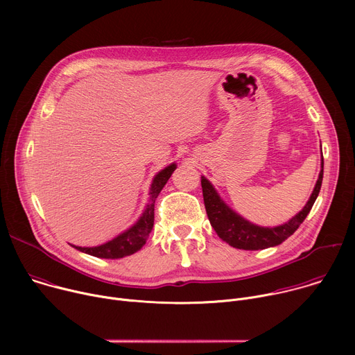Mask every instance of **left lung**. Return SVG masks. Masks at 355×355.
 Instances as JSON below:
<instances>
[{
    "label": "left lung",
    "instance_id": "obj_1",
    "mask_svg": "<svg viewBox=\"0 0 355 355\" xmlns=\"http://www.w3.org/2000/svg\"><path fill=\"white\" fill-rule=\"evenodd\" d=\"M323 180V156H322V170L315 185V189L308 200V204L303 207V209L295 215L289 222L277 226V227H263L252 225L251 222L241 218L233 209H230L222 198L218 195L214 185L205 178L202 177V193H204L205 209L209 218V222L218 236L229 243V245L240 248V250H263L268 247H274L285 241L291 234L296 232L300 223L306 219L308 214L311 212L315 200L320 192Z\"/></svg>",
    "mask_w": 355,
    "mask_h": 355
}]
</instances>
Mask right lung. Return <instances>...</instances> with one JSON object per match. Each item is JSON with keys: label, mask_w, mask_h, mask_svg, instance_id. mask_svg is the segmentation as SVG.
<instances>
[{"label": "right lung", "mask_w": 355, "mask_h": 355, "mask_svg": "<svg viewBox=\"0 0 355 355\" xmlns=\"http://www.w3.org/2000/svg\"><path fill=\"white\" fill-rule=\"evenodd\" d=\"M175 168H177V166L173 163L168 167H166L164 170H162L153 178V182H151V187H150L148 204L146 205L143 215L139 218V220L132 227H129L128 230H125L123 233L116 236L115 239L110 240L108 243H104V244L96 245V247H78V245H73V247L85 252V254H89V256H94L98 259H122V257L130 256V254H133V252L139 251L146 244L148 234L155 225L156 198L159 196L160 191L167 184L168 178L171 177V174Z\"/></svg>", "instance_id": "right-lung-1"}]
</instances>
